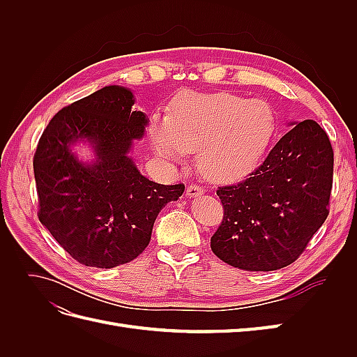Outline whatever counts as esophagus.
<instances>
[{
    "mask_svg": "<svg viewBox=\"0 0 357 357\" xmlns=\"http://www.w3.org/2000/svg\"><path fill=\"white\" fill-rule=\"evenodd\" d=\"M204 193V189L197 186V185H190L186 188V197L188 198H197V197H201Z\"/></svg>",
    "mask_w": 357,
    "mask_h": 357,
    "instance_id": "34e87169",
    "label": "esophagus"
}]
</instances>
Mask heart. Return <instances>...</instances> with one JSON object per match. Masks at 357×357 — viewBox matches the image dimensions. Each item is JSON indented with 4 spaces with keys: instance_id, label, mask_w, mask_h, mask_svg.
I'll return each mask as SVG.
<instances>
[{
    "instance_id": "heart-1",
    "label": "heart",
    "mask_w": 357,
    "mask_h": 357,
    "mask_svg": "<svg viewBox=\"0 0 357 357\" xmlns=\"http://www.w3.org/2000/svg\"><path fill=\"white\" fill-rule=\"evenodd\" d=\"M275 129L277 116L264 100L228 92L188 93L172 105L169 117H152L150 139L155 152L171 162L198 150L204 177L234 181L259 167Z\"/></svg>"
}]
</instances>
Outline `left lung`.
Wrapping results in <instances>:
<instances>
[{
    "mask_svg": "<svg viewBox=\"0 0 357 357\" xmlns=\"http://www.w3.org/2000/svg\"><path fill=\"white\" fill-rule=\"evenodd\" d=\"M290 125L250 177L218 189L225 214L211 250L244 271H275L295 262L329 214V138L314 121Z\"/></svg>",
    "mask_w": 357,
    "mask_h": 357,
    "instance_id": "1",
    "label": "left lung"
}]
</instances>
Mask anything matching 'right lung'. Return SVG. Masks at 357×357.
<instances>
[{
    "instance_id": "obj_1",
    "label": "right lung",
    "mask_w": 357,
    "mask_h": 357,
    "mask_svg": "<svg viewBox=\"0 0 357 357\" xmlns=\"http://www.w3.org/2000/svg\"><path fill=\"white\" fill-rule=\"evenodd\" d=\"M134 102L131 89L105 86L53 116L36 150L38 219L86 266L134 261L149 245L159 211L185 192V185L149 180L129 156L149 123ZM79 142L91 146L92 161L75 155Z\"/></svg>"
}]
</instances>
